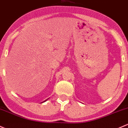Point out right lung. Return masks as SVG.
<instances>
[{"instance_id": "add662e5", "label": "right lung", "mask_w": 128, "mask_h": 128, "mask_svg": "<svg viewBox=\"0 0 128 128\" xmlns=\"http://www.w3.org/2000/svg\"><path fill=\"white\" fill-rule=\"evenodd\" d=\"M47 100H44V102H46V101H47ZM43 102H42V103H43Z\"/></svg>"}]
</instances>
